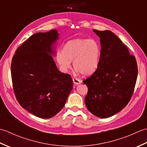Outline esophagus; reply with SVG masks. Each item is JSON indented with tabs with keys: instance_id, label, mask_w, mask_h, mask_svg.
Returning a JSON list of instances; mask_svg holds the SVG:
<instances>
[{
	"instance_id": "obj_1",
	"label": "esophagus",
	"mask_w": 147,
	"mask_h": 147,
	"mask_svg": "<svg viewBox=\"0 0 147 147\" xmlns=\"http://www.w3.org/2000/svg\"><path fill=\"white\" fill-rule=\"evenodd\" d=\"M73 83L75 84V85H80V84L82 83V82L78 79L77 78H73Z\"/></svg>"
}]
</instances>
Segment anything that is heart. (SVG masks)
Segmentation results:
<instances>
[{"label":"heart","instance_id":"obj_1","mask_svg":"<svg viewBox=\"0 0 147 147\" xmlns=\"http://www.w3.org/2000/svg\"><path fill=\"white\" fill-rule=\"evenodd\" d=\"M101 55V47L95 39L76 38L65 43L62 52L56 55V61L62 72H66L73 61L78 73L90 75L97 69Z\"/></svg>","mask_w":147,"mask_h":147}]
</instances>
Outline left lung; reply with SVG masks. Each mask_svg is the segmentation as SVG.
Instances as JSON below:
<instances>
[{
	"mask_svg": "<svg viewBox=\"0 0 147 147\" xmlns=\"http://www.w3.org/2000/svg\"><path fill=\"white\" fill-rule=\"evenodd\" d=\"M100 41L98 66L83 81L88 86L85 102L92 114L107 118L117 114L128 104L138 76L135 57L127 47L109 30H93Z\"/></svg>",
	"mask_w": 147,
	"mask_h": 147,
	"instance_id": "obj_1",
	"label": "left lung"
}]
</instances>
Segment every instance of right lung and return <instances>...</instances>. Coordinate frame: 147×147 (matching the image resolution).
Returning <instances> with one entry per match:
<instances>
[{"label":"right lung","mask_w":147,"mask_h":147,"mask_svg":"<svg viewBox=\"0 0 147 147\" xmlns=\"http://www.w3.org/2000/svg\"><path fill=\"white\" fill-rule=\"evenodd\" d=\"M59 39L56 30L31 36L11 62L14 92L22 107L36 117H54L63 108L73 88L69 74L58 70L52 55Z\"/></svg>","instance_id":"add662e5"}]
</instances>
